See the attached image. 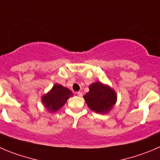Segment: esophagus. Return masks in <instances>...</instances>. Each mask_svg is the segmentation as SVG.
Segmentation results:
<instances>
[{
    "label": "esophagus",
    "mask_w": 160,
    "mask_h": 160,
    "mask_svg": "<svg viewBox=\"0 0 160 160\" xmlns=\"http://www.w3.org/2000/svg\"><path fill=\"white\" fill-rule=\"evenodd\" d=\"M77 94V95L79 96V97H82V96H83V94H82V92H80V91H78Z\"/></svg>",
    "instance_id": "esophagus-1"
}]
</instances>
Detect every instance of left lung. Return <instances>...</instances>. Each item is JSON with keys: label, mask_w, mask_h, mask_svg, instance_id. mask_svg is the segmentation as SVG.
<instances>
[{"label": "left lung", "mask_w": 160, "mask_h": 160, "mask_svg": "<svg viewBox=\"0 0 160 160\" xmlns=\"http://www.w3.org/2000/svg\"><path fill=\"white\" fill-rule=\"evenodd\" d=\"M89 92L83 98L91 110L98 113H106L116 102V94L107 85L96 82L89 86Z\"/></svg>", "instance_id": "8db88e82"}]
</instances>
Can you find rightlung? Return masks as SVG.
<instances>
[{
    "label": "right lung",
    "instance_id": "add662e5",
    "mask_svg": "<svg viewBox=\"0 0 160 160\" xmlns=\"http://www.w3.org/2000/svg\"><path fill=\"white\" fill-rule=\"evenodd\" d=\"M71 96H72V93L70 90L62 85L55 84L50 92L42 98V102L48 111L55 112L63 106Z\"/></svg>",
    "mask_w": 160,
    "mask_h": 160
}]
</instances>
